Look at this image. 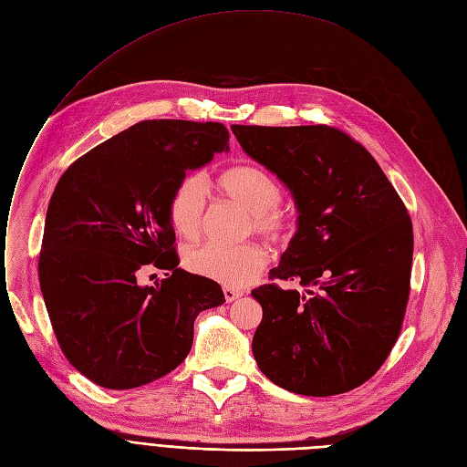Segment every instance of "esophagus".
<instances>
[{
    "instance_id": "34e87169",
    "label": "esophagus",
    "mask_w": 467,
    "mask_h": 467,
    "mask_svg": "<svg viewBox=\"0 0 467 467\" xmlns=\"http://www.w3.org/2000/svg\"><path fill=\"white\" fill-rule=\"evenodd\" d=\"M223 292H224V299H226L228 303H232V301H235V299H239V297L243 296V292L234 290V288H224Z\"/></svg>"
}]
</instances>
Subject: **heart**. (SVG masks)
Masks as SVG:
<instances>
[{
  "label": "heart",
  "mask_w": 467,
  "mask_h": 467,
  "mask_svg": "<svg viewBox=\"0 0 467 467\" xmlns=\"http://www.w3.org/2000/svg\"><path fill=\"white\" fill-rule=\"evenodd\" d=\"M219 189L253 214V228L258 234L273 243L290 237L294 221L278 207L284 187L273 173L260 166L241 164L219 177ZM205 202V179L200 173H187L175 183L168 202V217L179 235L192 239L200 234ZM185 265L194 275L224 284L226 288H243L265 269L267 253L254 243L239 246L202 244L189 250Z\"/></svg>",
  "instance_id": "b5f03b06"
}]
</instances>
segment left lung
<instances>
[{"instance_id": "obj_1", "label": "left lung", "mask_w": 467, "mask_h": 467, "mask_svg": "<svg viewBox=\"0 0 467 467\" xmlns=\"http://www.w3.org/2000/svg\"><path fill=\"white\" fill-rule=\"evenodd\" d=\"M246 155L294 194L297 232L253 290L264 317L253 338L260 370L305 397L368 381L397 342L410 299L413 226L374 157L327 125H232Z\"/></svg>"}]
</instances>
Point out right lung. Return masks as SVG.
Masks as SVG:
<instances>
[{
	"mask_svg": "<svg viewBox=\"0 0 467 467\" xmlns=\"http://www.w3.org/2000/svg\"><path fill=\"white\" fill-rule=\"evenodd\" d=\"M228 140L223 123L140 121L59 177L39 282L61 351L93 383L123 390L166 376L189 355L196 316L226 301L217 282L177 267L168 202ZM150 266L167 278L140 286Z\"/></svg>",
	"mask_w": 467,
	"mask_h": 467,
	"instance_id": "add662e5",
	"label": "right lung"
}]
</instances>
